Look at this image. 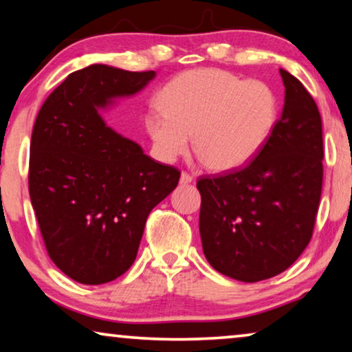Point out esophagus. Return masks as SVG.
I'll list each match as a JSON object with an SVG mask.
<instances>
[{
	"instance_id": "esophagus-1",
	"label": "esophagus",
	"mask_w": 352,
	"mask_h": 352,
	"mask_svg": "<svg viewBox=\"0 0 352 352\" xmlns=\"http://www.w3.org/2000/svg\"><path fill=\"white\" fill-rule=\"evenodd\" d=\"M193 182V176L188 175L187 171H182L181 173V184H190Z\"/></svg>"
}]
</instances>
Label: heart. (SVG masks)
Wrapping results in <instances>:
<instances>
[{
    "instance_id": "b5f03b06",
    "label": "heart",
    "mask_w": 352,
    "mask_h": 352,
    "mask_svg": "<svg viewBox=\"0 0 352 352\" xmlns=\"http://www.w3.org/2000/svg\"><path fill=\"white\" fill-rule=\"evenodd\" d=\"M160 113L146 118L155 154L171 162L188 148L214 171L239 168L255 157L278 116L275 91L223 69H195L170 80L157 96Z\"/></svg>"
}]
</instances>
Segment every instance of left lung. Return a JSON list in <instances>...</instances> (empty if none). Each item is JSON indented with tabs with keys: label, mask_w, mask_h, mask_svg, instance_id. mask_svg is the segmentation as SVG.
<instances>
[{
	"label": "left lung",
	"mask_w": 352,
	"mask_h": 352,
	"mask_svg": "<svg viewBox=\"0 0 352 352\" xmlns=\"http://www.w3.org/2000/svg\"><path fill=\"white\" fill-rule=\"evenodd\" d=\"M285 107L269 140L244 166L201 176L199 234L210 266L255 283L305 250L322 190L321 115L294 75L280 69Z\"/></svg>",
	"instance_id": "left-lung-1"
}]
</instances>
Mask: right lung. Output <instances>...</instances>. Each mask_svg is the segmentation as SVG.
<instances>
[{"label": "right lung", "instance_id": "obj_1", "mask_svg": "<svg viewBox=\"0 0 352 352\" xmlns=\"http://www.w3.org/2000/svg\"><path fill=\"white\" fill-rule=\"evenodd\" d=\"M154 77L93 64L70 74L37 113L31 204L48 256L78 283H108L129 270L149 212L179 182V170L148 157L97 111Z\"/></svg>", "mask_w": 352, "mask_h": 352}]
</instances>
